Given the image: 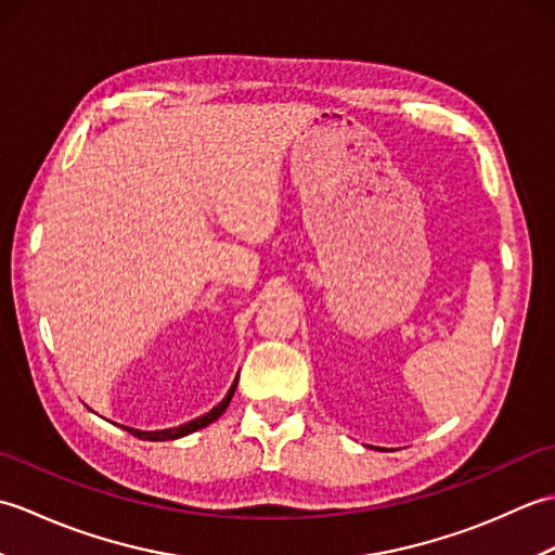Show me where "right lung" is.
<instances>
[{
    "mask_svg": "<svg viewBox=\"0 0 555 555\" xmlns=\"http://www.w3.org/2000/svg\"><path fill=\"white\" fill-rule=\"evenodd\" d=\"M235 386H238V379L233 382V386L229 388L227 398H223L217 408H211V410L207 412V415H203V417L191 420L188 424H181V427H173V429H159V431H140V429H131V427H124V429H126V431H131L133 436H138V439H145V441H171V439H181V436L193 434V431H197V429L207 427V424H211L215 420H219V417L223 415V410H227V408H229V403H231V398H233V393H235Z\"/></svg>",
    "mask_w": 555,
    "mask_h": 555,
    "instance_id": "obj_1",
    "label": "right lung"
}]
</instances>
